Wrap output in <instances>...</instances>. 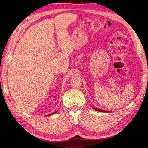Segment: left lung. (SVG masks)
<instances>
[{
  "label": "left lung",
  "instance_id": "1",
  "mask_svg": "<svg viewBox=\"0 0 148 148\" xmlns=\"http://www.w3.org/2000/svg\"><path fill=\"white\" fill-rule=\"evenodd\" d=\"M95 110H98V111H100V112H107V111H105V110H101V109H99V108H95Z\"/></svg>",
  "mask_w": 148,
  "mask_h": 148
}]
</instances>
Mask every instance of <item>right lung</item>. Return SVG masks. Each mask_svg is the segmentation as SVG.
I'll list each match as a JSON object with an SVG mask.
<instances>
[{
	"instance_id": "obj_1",
	"label": "right lung",
	"mask_w": 148,
	"mask_h": 148,
	"mask_svg": "<svg viewBox=\"0 0 148 148\" xmlns=\"http://www.w3.org/2000/svg\"><path fill=\"white\" fill-rule=\"evenodd\" d=\"M54 114V113H52V114H49V116H51V114Z\"/></svg>"
}]
</instances>
